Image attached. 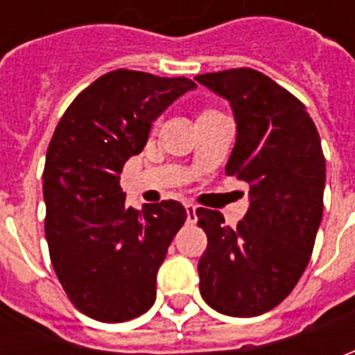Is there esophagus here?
I'll return each mask as SVG.
<instances>
[{
    "label": "esophagus",
    "mask_w": 355,
    "mask_h": 355,
    "mask_svg": "<svg viewBox=\"0 0 355 355\" xmlns=\"http://www.w3.org/2000/svg\"><path fill=\"white\" fill-rule=\"evenodd\" d=\"M186 215H188V223H193L196 220V205L193 203H184Z\"/></svg>",
    "instance_id": "34e87169"
}]
</instances>
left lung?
I'll use <instances>...</instances> for the list:
<instances>
[{"instance_id":"1","label":"left lung","mask_w":355,"mask_h":355,"mask_svg":"<svg viewBox=\"0 0 355 355\" xmlns=\"http://www.w3.org/2000/svg\"><path fill=\"white\" fill-rule=\"evenodd\" d=\"M230 102L238 125L226 175L251 186L236 228L200 207L207 234L200 291L216 312L253 318L295 289L312 257L323 215L325 157L312 117L297 96L253 68L196 76Z\"/></svg>"}]
</instances>
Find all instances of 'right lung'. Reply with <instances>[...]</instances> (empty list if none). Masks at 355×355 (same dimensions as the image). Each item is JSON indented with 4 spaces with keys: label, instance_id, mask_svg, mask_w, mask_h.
Instances as JSON below:
<instances>
[{
    "label": "right lung",
    "instance_id": "obj_1",
    "mask_svg": "<svg viewBox=\"0 0 355 355\" xmlns=\"http://www.w3.org/2000/svg\"><path fill=\"white\" fill-rule=\"evenodd\" d=\"M192 89L188 78L114 70L83 89L55 129L43 171L45 238L62 289L93 320L121 323L154 304L186 209L175 200L125 207L119 173L163 110Z\"/></svg>",
    "mask_w": 355,
    "mask_h": 355
}]
</instances>
